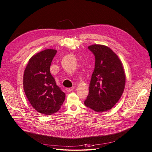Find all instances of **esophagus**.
<instances>
[{
	"instance_id": "obj_1",
	"label": "esophagus",
	"mask_w": 152,
	"mask_h": 152,
	"mask_svg": "<svg viewBox=\"0 0 152 152\" xmlns=\"http://www.w3.org/2000/svg\"><path fill=\"white\" fill-rule=\"evenodd\" d=\"M73 89H74V88H73V87H72V88H67L66 89V90L67 92H71V91H72L73 90Z\"/></svg>"
}]
</instances>
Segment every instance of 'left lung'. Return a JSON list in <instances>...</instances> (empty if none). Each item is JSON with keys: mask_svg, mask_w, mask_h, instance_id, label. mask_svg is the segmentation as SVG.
<instances>
[{"mask_svg": "<svg viewBox=\"0 0 152 152\" xmlns=\"http://www.w3.org/2000/svg\"><path fill=\"white\" fill-rule=\"evenodd\" d=\"M88 49L95 58L94 69L85 104L97 112L111 109L124 91L125 75L121 62L107 46L94 44Z\"/></svg>", "mask_w": 152, "mask_h": 152, "instance_id": "8db88e82", "label": "left lung"}]
</instances>
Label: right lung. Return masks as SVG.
<instances>
[{"label": "right lung", "mask_w": 152, "mask_h": 152, "mask_svg": "<svg viewBox=\"0 0 152 152\" xmlns=\"http://www.w3.org/2000/svg\"><path fill=\"white\" fill-rule=\"evenodd\" d=\"M57 50L46 49L29 59L23 77L24 92L32 107L43 115H52L61 107L65 93L56 85L50 66Z\"/></svg>", "instance_id": "1"}]
</instances>
